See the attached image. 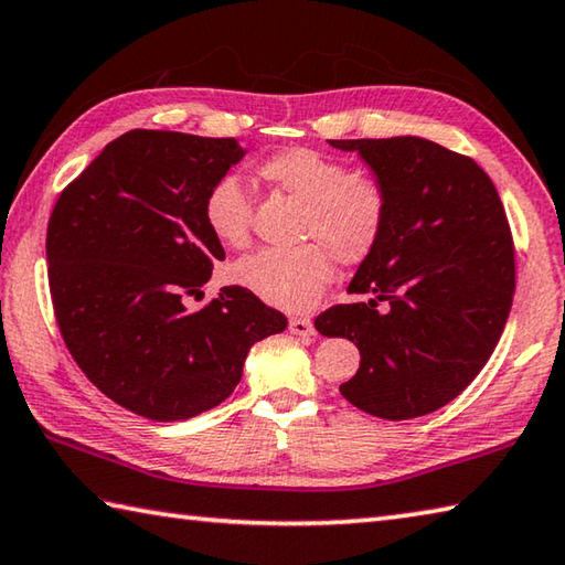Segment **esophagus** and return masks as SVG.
<instances>
[{"instance_id": "esophagus-1", "label": "esophagus", "mask_w": 565, "mask_h": 565, "mask_svg": "<svg viewBox=\"0 0 565 565\" xmlns=\"http://www.w3.org/2000/svg\"><path fill=\"white\" fill-rule=\"evenodd\" d=\"M289 331L294 333V335H313L316 333V328H313V323H311V318H303V316H296V318H291L289 321Z\"/></svg>"}]
</instances>
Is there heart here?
<instances>
[{
    "instance_id": "heart-1",
    "label": "heart",
    "mask_w": 565,
    "mask_h": 565,
    "mask_svg": "<svg viewBox=\"0 0 565 565\" xmlns=\"http://www.w3.org/2000/svg\"><path fill=\"white\" fill-rule=\"evenodd\" d=\"M262 178L299 200L306 212L301 239L291 249H259L234 264V279L266 303L306 311L333 281V259L361 264L381 244L390 198L381 178L348 172L343 160L313 148H286L262 162ZM204 224L227 247L249 242L252 202L244 182L227 172L214 180L202 202Z\"/></svg>"
}]
</instances>
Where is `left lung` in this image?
Segmentation results:
<instances>
[{"label": "left lung", "mask_w": 565, "mask_h": 565, "mask_svg": "<svg viewBox=\"0 0 565 565\" xmlns=\"http://www.w3.org/2000/svg\"><path fill=\"white\" fill-rule=\"evenodd\" d=\"M328 142L358 150L383 180L390 217L348 284L365 299L331 306L316 331L361 351L341 385L348 403L383 419L435 413L475 381L507 326L516 266L504 204L475 160L433 140Z\"/></svg>", "instance_id": "8db88e82"}]
</instances>
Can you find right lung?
Returning <instances> with one entry per match:
<instances>
[{"label": "right lung", "mask_w": 565, "mask_h": 565, "mask_svg": "<svg viewBox=\"0 0 565 565\" xmlns=\"http://www.w3.org/2000/svg\"><path fill=\"white\" fill-rule=\"evenodd\" d=\"M242 158L234 138L138 128L108 142L51 212L58 331L88 381L140 417L207 413L242 381L249 348L286 328L244 286L188 309L224 259L204 192Z\"/></svg>", "instance_id": "obj_1"}]
</instances>
